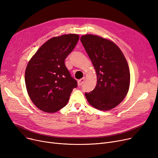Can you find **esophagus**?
Returning <instances> with one entry per match:
<instances>
[{"mask_svg": "<svg viewBox=\"0 0 158 158\" xmlns=\"http://www.w3.org/2000/svg\"><path fill=\"white\" fill-rule=\"evenodd\" d=\"M85 81V77H83L82 79H80V80H79V81H77V85H78L79 86H82V84L84 83Z\"/></svg>", "mask_w": 158, "mask_h": 158, "instance_id": "34e87169", "label": "esophagus"}]
</instances>
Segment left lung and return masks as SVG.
I'll list each match as a JSON object with an SVG mask.
<instances>
[{
  "mask_svg": "<svg viewBox=\"0 0 158 158\" xmlns=\"http://www.w3.org/2000/svg\"><path fill=\"white\" fill-rule=\"evenodd\" d=\"M81 41L97 74V85L85 93L88 102L101 111L110 110L126 97L130 86V72L125 56L113 41L97 35H85Z\"/></svg>",
  "mask_w": 158,
  "mask_h": 158,
  "instance_id": "8db88e82",
  "label": "left lung"
}]
</instances>
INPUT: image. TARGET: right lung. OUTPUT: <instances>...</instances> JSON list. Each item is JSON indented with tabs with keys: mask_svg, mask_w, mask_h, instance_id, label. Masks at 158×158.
I'll return each instance as SVG.
<instances>
[{
	"mask_svg": "<svg viewBox=\"0 0 158 158\" xmlns=\"http://www.w3.org/2000/svg\"><path fill=\"white\" fill-rule=\"evenodd\" d=\"M79 39L76 34L53 37L41 45L29 60L25 72L31 101L40 110L55 113L67 104L77 82L66 69V57Z\"/></svg>",
	"mask_w": 158,
	"mask_h": 158,
	"instance_id": "1",
	"label": "right lung"
}]
</instances>
